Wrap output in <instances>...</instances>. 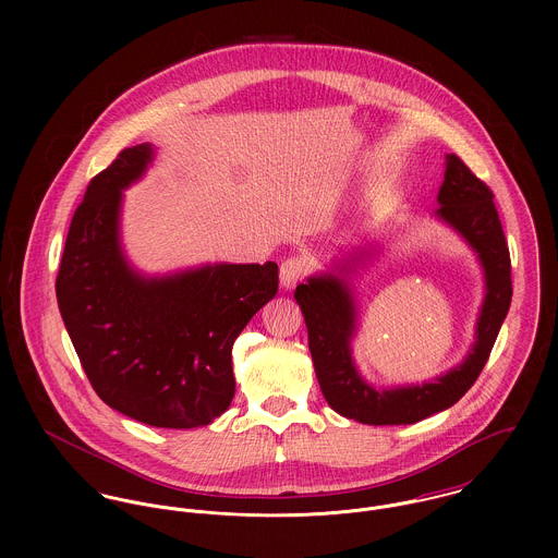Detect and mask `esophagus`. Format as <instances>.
Masks as SVG:
<instances>
[{
	"label": "esophagus",
	"mask_w": 558,
	"mask_h": 558,
	"mask_svg": "<svg viewBox=\"0 0 558 558\" xmlns=\"http://www.w3.org/2000/svg\"><path fill=\"white\" fill-rule=\"evenodd\" d=\"M305 259L303 257H288L279 268V279L286 290H294L296 283L305 277Z\"/></svg>",
	"instance_id": "esophagus-1"
}]
</instances>
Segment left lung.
I'll use <instances>...</instances> for the list:
<instances>
[{"mask_svg": "<svg viewBox=\"0 0 558 558\" xmlns=\"http://www.w3.org/2000/svg\"><path fill=\"white\" fill-rule=\"evenodd\" d=\"M492 197L462 159L445 157V180L436 197L440 208L432 217L475 251L483 272V303L466 356L432 380L376 387L354 363L359 303L350 279L376 253L372 244L335 257L326 270L296 288L294 299L307 324L319 389L335 412L365 425H410L451 408L475 385L511 305V259Z\"/></svg>", "mask_w": 558, "mask_h": 558, "instance_id": "obj_1", "label": "left lung"}]
</instances>
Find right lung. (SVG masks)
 Here are the masks:
<instances>
[{"label":"right lung","instance_id":"obj_1","mask_svg":"<svg viewBox=\"0 0 558 558\" xmlns=\"http://www.w3.org/2000/svg\"><path fill=\"white\" fill-rule=\"evenodd\" d=\"M153 160L155 146L140 144L92 178L56 294L96 396L140 423L191 429L230 408L232 345L275 299L279 268L221 262L167 275L137 270L122 246V202Z\"/></svg>","mask_w":558,"mask_h":558}]
</instances>
